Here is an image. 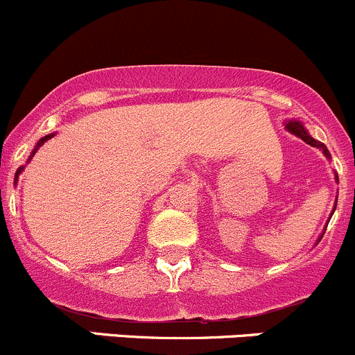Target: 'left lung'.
<instances>
[{"mask_svg":"<svg viewBox=\"0 0 355 355\" xmlns=\"http://www.w3.org/2000/svg\"><path fill=\"white\" fill-rule=\"evenodd\" d=\"M283 124H285L286 131L292 132V135H295L297 138H300L302 141H305V143H307V145L315 146V148L321 150L322 155H324L328 160L331 159V155H329L328 148H326V146L322 145L321 141H318V139L312 138V136L309 135L307 129H305V125L302 124L300 121H295V119H292V121H285V122H283ZM335 181H338V174H336V173H335ZM335 209H336V200H335V207H333L331 214H329V219H331V216H333V212H335ZM328 223H329V220H328ZM326 226H328V224H326ZM324 231H326V230H324ZM324 231H322V234H324ZM322 234H321V236H319V240H321V238H322ZM319 240H318V241H319Z\"/></svg>","mask_w":355,"mask_h":355,"instance_id":"1","label":"left lung"}]
</instances>
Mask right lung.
Here are the masks:
<instances>
[{
    "label": "right lung",
    "instance_id": "add662e5",
    "mask_svg": "<svg viewBox=\"0 0 355 355\" xmlns=\"http://www.w3.org/2000/svg\"><path fill=\"white\" fill-rule=\"evenodd\" d=\"M53 136H55V132H51V135H46V136H44V138H41L40 141L36 143V146H34L33 153H31V155H29V159H27V162H31V160H33V157H34V153L37 152V148H40V146L43 145L44 141H48V139L53 138ZM24 167H26V166H22V167H19V169H17V173H15V184H17V181H19V176H20V173H22V171H24Z\"/></svg>",
    "mask_w": 355,
    "mask_h": 355
}]
</instances>
